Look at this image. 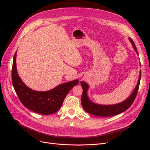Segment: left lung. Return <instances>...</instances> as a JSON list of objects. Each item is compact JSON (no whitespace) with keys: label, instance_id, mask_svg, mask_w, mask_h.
<instances>
[{"label":"left lung","instance_id":"left-lung-1","mask_svg":"<svg viewBox=\"0 0 150 150\" xmlns=\"http://www.w3.org/2000/svg\"><path fill=\"white\" fill-rule=\"evenodd\" d=\"M129 39L132 44L135 51L138 53L133 40L131 38H129ZM141 74H142V72L140 71L137 85L129 97L124 101L118 104H112V105H101V104H98L92 102L89 99L87 94V91L89 88L88 84H86L84 81H81V85L82 86L83 90L82 96H81V104H82L84 110L89 114L102 117L115 116L125 111L131 106V104L134 101L136 96H137L139 86Z\"/></svg>","mask_w":150,"mask_h":150}]
</instances>
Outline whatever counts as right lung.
Here are the masks:
<instances>
[{
  "label": "right lung",
  "instance_id": "right-lung-1",
  "mask_svg": "<svg viewBox=\"0 0 150 150\" xmlns=\"http://www.w3.org/2000/svg\"><path fill=\"white\" fill-rule=\"evenodd\" d=\"M16 54L13 56L12 81L19 100L29 110L40 115H49L57 112L69 91L79 83L78 79L57 86L47 91H37L30 89L18 75L16 67Z\"/></svg>",
  "mask_w": 150,
  "mask_h": 150
}]
</instances>
